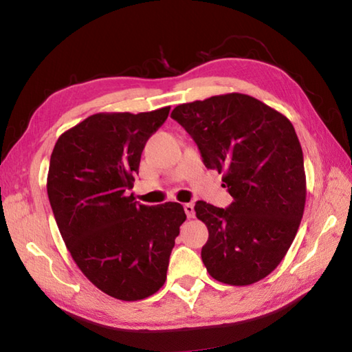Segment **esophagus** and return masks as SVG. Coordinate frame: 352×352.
Masks as SVG:
<instances>
[{
	"label": "esophagus",
	"instance_id": "1",
	"mask_svg": "<svg viewBox=\"0 0 352 352\" xmlns=\"http://www.w3.org/2000/svg\"><path fill=\"white\" fill-rule=\"evenodd\" d=\"M183 208H184V212H186L188 219H192L195 216V211H194V205L192 204H184Z\"/></svg>",
	"mask_w": 352,
	"mask_h": 352
}]
</instances>
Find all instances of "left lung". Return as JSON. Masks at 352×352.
<instances>
[{"mask_svg": "<svg viewBox=\"0 0 352 352\" xmlns=\"http://www.w3.org/2000/svg\"><path fill=\"white\" fill-rule=\"evenodd\" d=\"M170 116L192 136L206 168L223 174L233 197L228 208L195 204L210 233L201 248L208 273L230 285L261 281L283 261L305 212V160L294 126L242 93L180 104Z\"/></svg>", "mask_w": 352, "mask_h": 352, "instance_id": "obj_1", "label": "left lung"}]
</instances>
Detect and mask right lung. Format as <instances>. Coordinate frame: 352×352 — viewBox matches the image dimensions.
<instances>
[{
  "instance_id": "add662e5",
  "label": "right lung",
  "mask_w": 352,
  "mask_h": 352,
  "mask_svg": "<svg viewBox=\"0 0 352 352\" xmlns=\"http://www.w3.org/2000/svg\"><path fill=\"white\" fill-rule=\"evenodd\" d=\"M169 110L96 113L58 136L51 153L47 197L65 245L83 275L116 300H144L163 287L186 220L177 201L146 206L127 194Z\"/></svg>"
}]
</instances>
